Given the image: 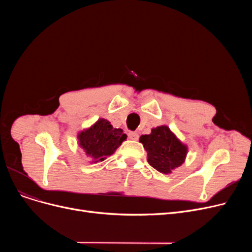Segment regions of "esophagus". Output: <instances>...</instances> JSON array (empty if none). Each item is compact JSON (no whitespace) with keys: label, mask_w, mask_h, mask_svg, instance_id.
Here are the masks:
<instances>
[{"label":"esophagus","mask_w":252,"mask_h":252,"mask_svg":"<svg viewBox=\"0 0 252 252\" xmlns=\"http://www.w3.org/2000/svg\"><path fill=\"white\" fill-rule=\"evenodd\" d=\"M128 138L130 140H138L139 139V135H138V133H136V131H129V133H128Z\"/></svg>","instance_id":"obj_1"}]
</instances>
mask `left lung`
Listing matches in <instances>:
<instances>
[{
	"mask_svg": "<svg viewBox=\"0 0 252 252\" xmlns=\"http://www.w3.org/2000/svg\"><path fill=\"white\" fill-rule=\"evenodd\" d=\"M140 142L148 153L149 164L162 174L171 173L185 161L187 155V147L166 126L152 128L150 135L140 137Z\"/></svg>",
	"mask_w": 252,
	"mask_h": 252,
	"instance_id": "left-lung-1",
	"label": "left lung"
}]
</instances>
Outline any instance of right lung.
Here are the masks:
<instances>
[{"mask_svg":"<svg viewBox=\"0 0 252 252\" xmlns=\"http://www.w3.org/2000/svg\"><path fill=\"white\" fill-rule=\"evenodd\" d=\"M126 137L122 128H113L108 121L101 118L90 128L81 131L78 141L93 162H98L113 154Z\"/></svg>","mask_w":252,"mask_h":252,"instance_id":"add662e5","label":"right lung"}]
</instances>
